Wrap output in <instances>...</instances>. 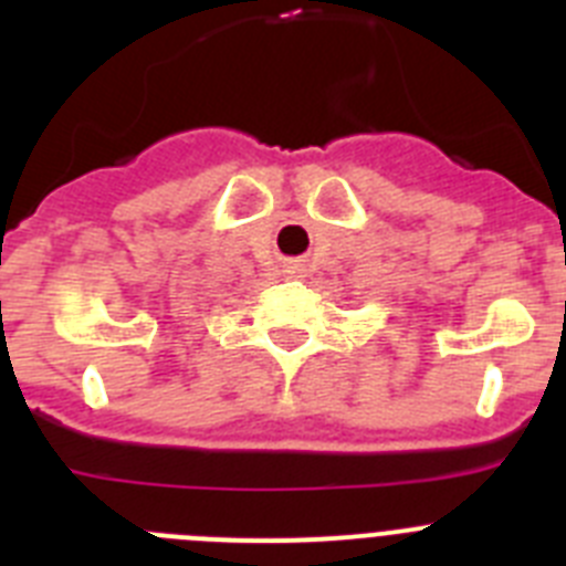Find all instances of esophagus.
Wrapping results in <instances>:
<instances>
[{
    "label": "esophagus",
    "instance_id": "obj_1",
    "mask_svg": "<svg viewBox=\"0 0 566 566\" xmlns=\"http://www.w3.org/2000/svg\"><path fill=\"white\" fill-rule=\"evenodd\" d=\"M286 272L294 274V272H297V266H286Z\"/></svg>",
    "mask_w": 566,
    "mask_h": 566
}]
</instances>
